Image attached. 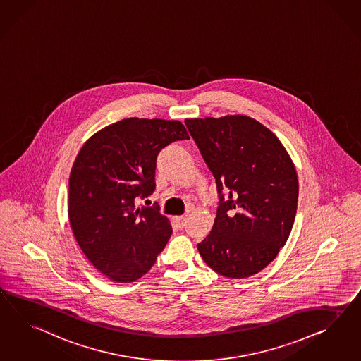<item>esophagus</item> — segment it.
I'll return each instance as SVG.
<instances>
[{
	"label": "esophagus",
	"instance_id": "1",
	"mask_svg": "<svg viewBox=\"0 0 361 361\" xmlns=\"http://www.w3.org/2000/svg\"><path fill=\"white\" fill-rule=\"evenodd\" d=\"M186 215H180V216H175L176 224H178L180 228H183L186 224Z\"/></svg>",
	"mask_w": 361,
	"mask_h": 361
}]
</instances>
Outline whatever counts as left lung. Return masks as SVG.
<instances>
[{
	"label": "left lung",
	"instance_id": "obj_1",
	"mask_svg": "<svg viewBox=\"0 0 361 361\" xmlns=\"http://www.w3.org/2000/svg\"><path fill=\"white\" fill-rule=\"evenodd\" d=\"M185 125L219 195L213 228L197 244L198 252L224 277L256 274L274 260L292 231L298 202L292 159L254 118H192Z\"/></svg>",
	"mask_w": 361,
	"mask_h": 361
}]
</instances>
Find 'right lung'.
<instances>
[{
    "mask_svg": "<svg viewBox=\"0 0 361 361\" xmlns=\"http://www.w3.org/2000/svg\"><path fill=\"white\" fill-rule=\"evenodd\" d=\"M189 139L180 121L126 118L81 147L69 175L68 218L81 251L116 283L146 274L172 234L154 207H135L155 190L161 148Z\"/></svg>",
    "mask_w": 361,
    "mask_h": 361,
    "instance_id": "obj_1",
    "label": "right lung"
}]
</instances>
